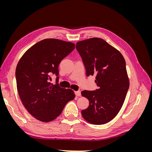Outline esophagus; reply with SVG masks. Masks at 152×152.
<instances>
[{
    "instance_id": "esophagus-1",
    "label": "esophagus",
    "mask_w": 152,
    "mask_h": 152,
    "mask_svg": "<svg viewBox=\"0 0 152 152\" xmlns=\"http://www.w3.org/2000/svg\"><path fill=\"white\" fill-rule=\"evenodd\" d=\"M75 94L76 96H81V92L80 91H77L75 92Z\"/></svg>"
}]
</instances>
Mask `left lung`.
<instances>
[{
	"label": "left lung",
	"mask_w": 152,
	"mask_h": 152,
	"mask_svg": "<svg viewBox=\"0 0 152 152\" xmlns=\"http://www.w3.org/2000/svg\"><path fill=\"white\" fill-rule=\"evenodd\" d=\"M86 70V75H96V91H83L81 94L88 99V108L81 113L85 120L94 125L108 123L120 111L129 80L126 61L122 54L105 40L91 38L76 44Z\"/></svg>",
	"instance_id": "1"
}]
</instances>
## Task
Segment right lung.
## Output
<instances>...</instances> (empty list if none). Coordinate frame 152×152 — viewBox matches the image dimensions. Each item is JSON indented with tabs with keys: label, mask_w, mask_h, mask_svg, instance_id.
<instances>
[{
	"label": "right lung",
	"mask_w": 152,
	"mask_h": 152,
	"mask_svg": "<svg viewBox=\"0 0 152 152\" xmlns=\"http://www.w3.org/2000/svg\"><path fill=\"white\" fill-rule=\"evenodd\" d=\"M74 49L75 44L72 42L44 39L27 50L18 63V94L27 111L40 121L54 120L66 104L75 98L72 90L61 88L58 82L54 85L50 82V75H58V66L62 59Z\"/></svg>",
	"instance_id": "right-lung-1"
}]
</instances>
